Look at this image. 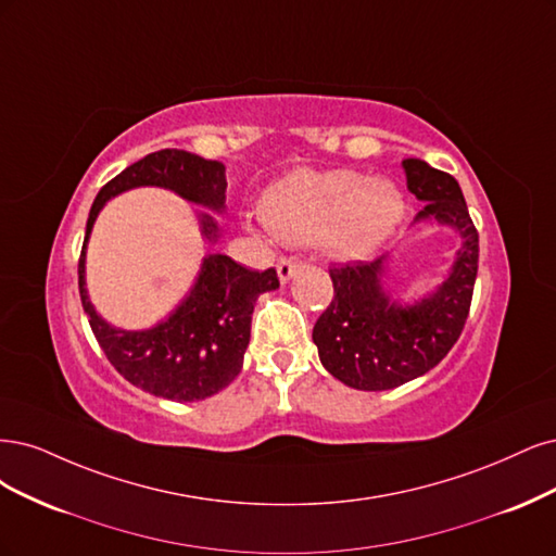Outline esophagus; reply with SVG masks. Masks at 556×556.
Masks as SVG:
<instances>
[{"label": "esophagus", "instance_id": "obj_1", "mask_svg": "<svg viewBox=\"0 0 556 556\" xmlns=\"http://www.w3.org/2000/svg\"><path fill=\"white\" fill-rule=\"evenodd\" d=\"M298 267H300V263H298L295 258L281 256V258L277 261V275H279V279H281V283L289 281V279L293 277V273L298 270Z\"/></svg>", "mask_w": 556, "mask_h": 556}]
</instances>
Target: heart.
<instances>
[{
	"instance_id": "1",
	"label": "heart",
	"mask_w": 556,
	"mask_h": 556,
	"mask_svg": "<svg viewBox=\"0 0 556 556\" xmlns=\"http://www.w3.org/2000/svg\"><path fill=\"white\" fill-rule=\"evenodd\" d=\"M404 212L400 189L353 170H298L263 193L261 219L277 238L324 240L334 254L357 258L379 247Z\"/></svg>"
}]
</instances>
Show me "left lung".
<instances>
[{"label": "left lung", "mask_w": 556, "mask_h": 556, "mask_svg": "<svg viewBox=\"0 0 556 556\" xmlns=\"http://www.w3.org/2000/svg\"><path fill=\"white\" fill-rule=\"evenodd\" d=\"M406 187L425 201L418 219L434 217L462 236L453 273L434 295L397 304L381 289L386 256L332 265L334 298L314 326L324 367L349 388L390 390L437 367L459 339L478 275V230L453 175L420 159L402 161Z\"/></svg>", "instance_id": "left-lung-1"}]
</instances>
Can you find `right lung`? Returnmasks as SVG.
Masks as SVG:
<instances>
[{
  "instance_id": "right-lung-1",
  "label": "right lung",
  "mask_w": 556,
  "mask_h": 556,
  "mask_svg": "<svg viewBox=\"0 0 556 556\" xmlns=\"http://www.w3.org/2000/svg\"><path fill=\"white\" fill-rule=\"evenodd\" d=\"M222 161L203 159L185 150H159L142 156L103 185L89 210L83 252L78 258V289L101 351L111 365L136 388L173 402L205 400L226 388L242 369L252 332L254 302L275 291V267L249 270L224 254L203 258L191 293L164 324L150 330L127 332L105 324L94 312L85 289V247L105 201L134 187H166L191 203L224 210L226 175ZM203 236L217 238V224L203 214Z\"/></svg>"
}]
</instances>
